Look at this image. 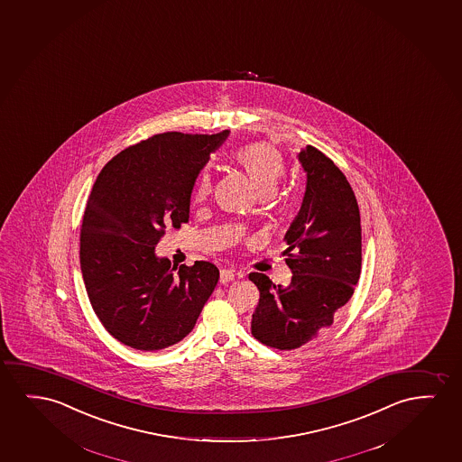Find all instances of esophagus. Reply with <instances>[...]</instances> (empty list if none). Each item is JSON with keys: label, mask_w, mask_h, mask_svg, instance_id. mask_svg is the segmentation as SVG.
I'll return each instance as SVG.
<instances>
[{"label": "esophagus", "mask_w": 462, "mask_h": 462, "mask_svg": "<svg viewBox=\"0 0 462 462\" xmlns=\"http://www.w3.org/2000/svg\"><path fill=\"white\" fill-rule=\"evenodd\" d=\"M235 279L234 270H221V276H219V281H221V284H228V282H232Z\"/></svg>", "instance_id": "34e87169"}]
</instances>
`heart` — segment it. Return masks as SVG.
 Returning a JSON list of instances; mask_svg holds the SVG:
<instances>
[{"label":"heart","instance_id":"1","mask_svg":"<svg viewBox=\"0 0 462 462\" xmlns=\"http://www.w3.org/2000/svg\"><path fill=\"white\" fill-rule=\"evenodd\" d=\"M234 164L246 175L249 183L259 196H270L285 175V161L282 154L265 142H254L240 146L232 154ZM211 192V180L203 171L194 188V199L203 202Z\"/></svg>","mask_w":462,"mask_h":462}]
</instances>
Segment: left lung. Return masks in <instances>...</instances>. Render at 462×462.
<instances>
[{
	"mask_svg": "<svg viewBox=\"0 0 462 462\" xmlns=\"http://www.w3.org/2000/svg\"><path fill=\"white\" fill-rule=\"evenodd\" d=\"M298 159L308 181L301 209L284 236L291 282L282 287L262 273L249 274L260 291L251 333L279 350L325 335L361 273L360 208L347 178L314 146L303 148Z\"/></svg>",
	"mask_w": 462,
	"mask_h": 462,
	"instance_id": "left-lung-1",
	"label": "left lung"
}]
</instances>
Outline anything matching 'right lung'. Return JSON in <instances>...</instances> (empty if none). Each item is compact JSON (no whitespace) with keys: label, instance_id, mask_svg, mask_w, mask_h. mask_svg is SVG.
<instances>
[{"label":"right lung","instance_id":"1","mask_svg":"<svg viewBox=\"0 0 462 462\" xmlns=\"http://www.w3.org/2000/svg\"><path fill=\"white\" fill-rule=\"evenodd\" d=\"M228 135L156 134L118 152L96 178L80 228V268L89 303L125 346L154 352L189 335L215 291L209 262L158 259L165 228L189 219L199 171Z\"/></svg>","mask_w":462,"mask_h":462}]
</instances>
